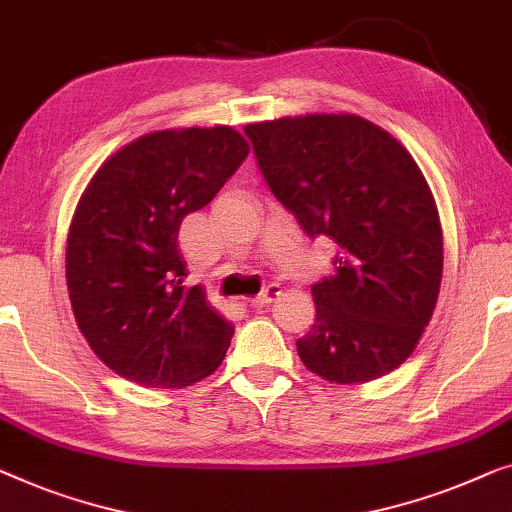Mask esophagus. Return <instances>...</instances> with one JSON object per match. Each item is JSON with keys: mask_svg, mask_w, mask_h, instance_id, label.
<instances>
[{"mask_svg": "<svg viewBox=\"0 0 512 512\" xmlns=\"http://www.w3.org/2000/svg\"><path fill=\"white\" fill-rule=\"evenodd\" d=\"M279 293H281L279 286H277V284H270L261 295H256V298H251L249 305H251V307H268L270 302H274V300L279 298Z\"/></svg>", "mask_w": 512, "mask_h": 512, "instance_id": "34e87169", "label": "esophagus"}]
</instances>
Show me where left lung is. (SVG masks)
Segmentation results:
<instances>
[{"instance_id": "8db88e82", "label": "left lung", "mask_w": 512, "mask_h": 512, "mask_svg": "<svg viewBox=\"0 0 512 512\" xmlns=\"http://www.w3.org/2000/svg\"><path fill=\"white\" fill-rule=\"evenodd\" d=\"M277 201L309 238L337 244L316 281V321L298 346L311 372L365 383L409 358L443 272L439 210L402 143L358 115L281 117L244 127Z\"/></svg>"}]
</instances>
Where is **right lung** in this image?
Masks as SVG:
<instances>
[{
	"label": "right lung",
	"mask_w": 512,
	"mask_h": 512,
	"mask_svg": "<svg viewBox=\"0 0 512 512\" xmlns=\"http://www.w3.org/2000/svg\"><path fill=\"white\" fill-rule=\"evenodd\" d=\"M231 127L140 136L96 170L66 240L73 316L103 365L145 388L210 376L233 325L201 286L187 288L177 233L247 159Z\"/></svg>",
	"instance_id": "obj_1"
}]
</instances>
